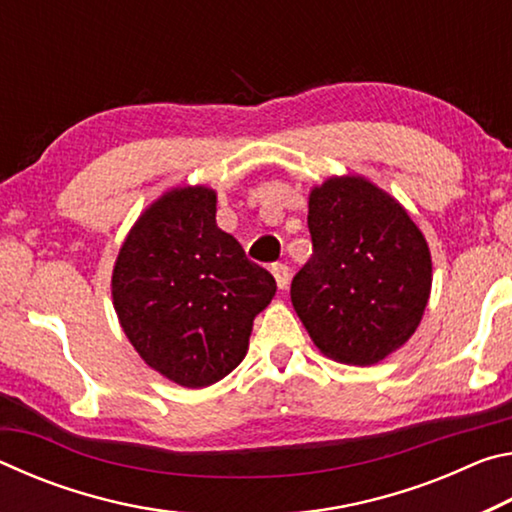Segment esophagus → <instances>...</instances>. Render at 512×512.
Returning a JSON list of instances; mask_svg holds the SVG:
<instances>
[{"label":"esophagus","instance_id":"34e87169","mask_svg":"<svg viewBox=\"0 0 512 512\" xmlns=\"http://www.w3.org/2000/svg\"><path fill=\"white\" fill-rule=\"evenodd\" d=\"M271 273H273V277H275L277 287H280L282 291L289 287L291 271H289V266H287V264H273V266H271Z\"/></svg>","mask_w":512,"mask_h":512}]
</instances>
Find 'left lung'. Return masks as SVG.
<instances>
[{"mask_svg": "<svg viewBox=\"0 0 512 512\" xmlns=\"http://www.w3.org/2000/svg\"><path fill=\"white\" fill-rule=\"evenodd\" d=\"M314 255L291 282V302L316 348L372 366L411 339L431 293V253L404 205L359 173L309 192Z\"/></svg>", "mask_w": 512, "mask_h": 512, "instance_id": "8db88e82", "label": "left lung"}]
</instances>
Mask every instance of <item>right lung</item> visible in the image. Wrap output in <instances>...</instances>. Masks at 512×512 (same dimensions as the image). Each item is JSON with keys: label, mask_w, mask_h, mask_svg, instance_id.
Wrapping results in <instances>:
<instances>
[{"label": "right lung", "mask_w": 512, "mask_h": 512, "mask_svg": "<svg viewBox=\"0 0 512 512\" xmlns=\"http://www.w3.org/2000/svg\"><path fill=\"white\" fill-rule=\"evenodd\" d=\"M112 307L151 370L185 388L230 375L277 284L216 225V192L171 187L137 216L112 268Z\"/></svg>", "instance_id": "1"}]
</instances>
